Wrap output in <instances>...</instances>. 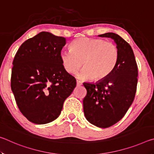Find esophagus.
Wrapping results in <instances>:
<instances>
[{
  "instance_id": "esophagus-1",
  "label": "esophagus",
  "mask_w": 154,
  "mask_h": 154,
  "mask_svg": "<svg viewBox=\"0 0 154 154\" xmlns=\"http://www.w3.org/2000/svg\"><path fill=\"white\" fill-rule=\"evenodd\" d=\"M82 85V82L77 80V86H80V85Z\"/></svg>"
}]
</instances>
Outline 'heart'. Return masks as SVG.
I'll use <instances>...</instances> for the list:
<instances>
[{
	"label": "heart",
	"instance_id": "obj_1",
	"mask_svg": "<svg viewBox=\"0 0 154 154\" xmlns=\"http://www.w3.org/2000/svg\"><path fill=\"white\" fill-rule=\"evenodd\" d=\"M70 50L60 55L62 66L67 72L75 74L83 66L79 79L101 81L111 74L119 58L116 44L102 38L79 37L72 41Z\"/></svg>",
	"mask_w": 154,
	"mask_h": 154
}]
</instances>
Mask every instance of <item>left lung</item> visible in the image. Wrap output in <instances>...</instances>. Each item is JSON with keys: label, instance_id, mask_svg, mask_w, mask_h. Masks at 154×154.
I'll list each match as a JSON object with an SVG mask.
<instances>
[{"label": "left lung", "instance_id": "1", "mask_svg": "<svg viewBox=\"0 0 154 154\" xmlns=\"http://www.w3.org/2000/svg\"><path fill=\"white\" fill-rule=\"evenodd\" d=\"M99 36L115 41L119 51L118 64L106 79L96 83H83L87 94L83 105L87 120L105 128L123 118L133 102L137 92L138 67L131 46L121 36L113 32Z\"/></svg>", "mask_w": 154, "mask_h": 154}]
</instances>
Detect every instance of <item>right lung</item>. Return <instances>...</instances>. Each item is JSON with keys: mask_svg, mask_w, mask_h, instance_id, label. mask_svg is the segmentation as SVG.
Segmentation results:
<instances>
[{"mask_svg": "<svg viewBox=\"0 0 154 154\" xmlns=\"http://www.w3.org/2000/svg\"><path fill=\"white\" fill-rule=\"evenodd\" d=\"M66 41L62 36L41 32L24 41L14 57L11 90L21 113L32 123L55 120L76 87V79L65 71L61 61Z\"/></svg>", "mask_w": 154, "mask_h": 154, "instance_id": "1", "label": "right lung"}]
</instances>
